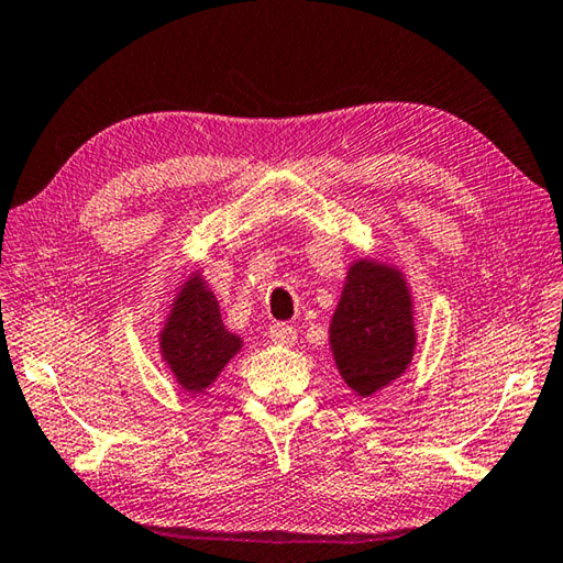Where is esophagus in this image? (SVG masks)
<instances>
[{"label": "esophagus", "instance_id": "esophagus-1", "mask_svg": "<svg viewBox=\"0 0 563 563\" xmlns=\"http://www.w3.org/2000/svg\"><path fill=\"white\" fill-rule=\"evenodd\" d=\"M269 341L274 343V346L291 349L294 343H297V331L287 327V323H274V327L269 329Z\"/></svg>", "mask_w": 563, "mask_h": 563}]
</instances>
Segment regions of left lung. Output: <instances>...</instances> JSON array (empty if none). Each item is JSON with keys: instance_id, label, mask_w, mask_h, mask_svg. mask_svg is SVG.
<instances>
[{"instance_id": "1", "label": "left lung", "mask_w": 563, "mask_h": 563, "mask_svg": "<svg viewBox=\"0 0 563 563\" xmlns=\"http://www.w3.org/2000/svg\"><path fill=\"white\" fill-rule=\"evenodd\" d=\"M329 349L346 386L373 398L410 368L416 301L406 272L376 256L353 260L329 323Z\"/></svg>"}]
</instances>
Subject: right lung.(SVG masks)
<instances>
[{
    "instance_id": "obj_1",
    "label": "right lung",
    "mask_w": 563,
    "mask_h": 563,
    "mask_svg": "<svg viewBox=\"0 0 563 563\" xmlns=\"http://www.w3.org/2000/svg\"><path fill=\"white\" fill-rule=\"evenodd\" d=\"M242 346V336L224 327L214 291L195 266L173 294L170 311L157 331V353L165 368L185 393L200 396Z\"/></svg>"
}]
</instances>
